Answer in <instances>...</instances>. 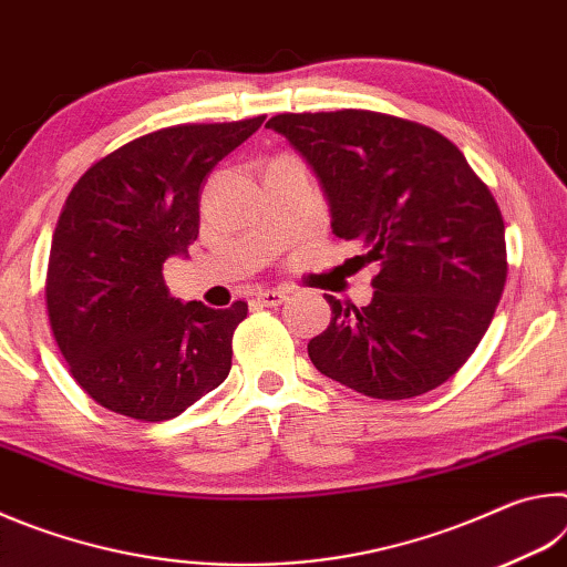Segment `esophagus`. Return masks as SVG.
Segmentation results:
<instances>
[{
    "mask_svg": "<svg viewBox=\"0 0 567 567\" xmlns=\"http://www.w3.org/2000/svg\"><path fill=\"white\" fill-rule=\"evenodd\" d=\"M255 300L265 307H277L287 300V292L285 290H260V292H255Z\"/></svg>",
    "mask_w": 567,
    "mask_h": 567,
    "instance_id": "34e87169",
    "label": "esophagus"
}]
</instances>
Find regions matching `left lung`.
<instances>
[{
  "label": "left lung",
  "mask_w": 567,
  "mask_h": 567,
  "mask_svg": "<svg viewBox=\"0 0 567 567\" xmlns=\"http://www.w3.org/2000/svg\"><path fill=\"white\" fill-rule=\"evenodd\" d=\"M267 127L320 179L332 233L380 267L370 305L324 295L332 320L307 344L315 368L378 400L443 385L491 328L505 287L491 189L443 134L390 114H277Z\"/></svg>",
  "instance_id": "obj_1"
}]
</instances>
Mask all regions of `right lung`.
I'll use <instances>...</instances> for the list:
<instances>
[{
    "mask_svg": "<svg viewBox=\"0 0 567 567\" xmlns=\"http://www.w3.org/2000/svg\"><path fill=\"white\" fill-rule=\"evenodd\" d=\"M262 122L157 130L94 162L72 187L52 235L47 312L72 378L102 408L162 422L229 375L247 302H182L162 267L187 257L207 175Z\"/></svg>",
    "mask_w": 567,
    "mask_h": 567,
    "instance_id": "obj_1",
    "label": "right lung"
}]
</instances>
